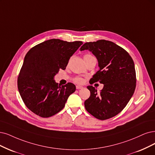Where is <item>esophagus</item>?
<instances>
[{"instance_id": "esophagus-1", "label": "esophagus", "mask_w": 155, "mask_h": 155, "mask_svg": "<svg viewBox=\"0 0 155 155\" xmlns=\"http://www.w3.org/2000/svg\"><path fill=\"white\" fill-rule=\"evenodd\" d=\"M83 88V87L82 86H81V85H77L76 86V89H82Z\"/></svg>"}]
</instances>
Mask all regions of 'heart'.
<instances>
[{"mask_svg": "<svg viewBox=\"0 0 155 155\" xmlns=\"http://www.w3.org/2000/svg\"><path fill=\"white\" fill-rule=\"evenodd\" d=\"M92 57H93V56L92 55H91V54H85L84 56V60H87V59H89L90 58H92ZM73 81L75 82V83L78 84H82L83 82H84L82 78L80 77H74L73 78Z\"/></svg>", "mask_w": 155, "mask_h": 155, "instance_id": "heart-1", "label": "heart"}]
</instances>
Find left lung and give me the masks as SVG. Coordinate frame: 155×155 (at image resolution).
Segmentation results:
<instances>
[{
    "instance_id": "8db88e82",
    "label": "left lung",
    "mask_w": 155,
    "mask_h": 155,
    "mask_svg": "<svg viewBox=\"0 0 155 155\" xmlns=\"http://www.w3.org/2000/svg\"><path fill=\"white\" fill-rule=\"evenodd\" d=\"M89 50L98 59L100 70L92 78V84H104L100 93L87 86L89 98L85 101L86 110L94 117L106 120L121 112L133 96L136 73L130 54L116 43L105 39L84 43L81 51Z\"/></svg>"
}]
</instances>
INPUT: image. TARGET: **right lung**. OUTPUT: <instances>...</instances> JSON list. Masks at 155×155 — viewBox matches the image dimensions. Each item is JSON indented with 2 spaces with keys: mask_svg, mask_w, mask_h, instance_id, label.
<instances>
[{
  "mask_svg": "<svg viewBox=\"0 0 155 155\" xmlns=\"http://www.w3.org/2000/svg\"><path fill=\"white\" fill-rule=\"evenodd\" d=\"M82 44L51 39L34 46L25 55L17 84L25 106L37 116L49 117L58 113L75 91L73 84L60 85L54 77L60 69L65 70Z\"/></svg>",
  "mask_w": 155,
  "mask_h": 155,
  "instance_id": "add662e5",
  "label": "right lung"
}]
</instances>
